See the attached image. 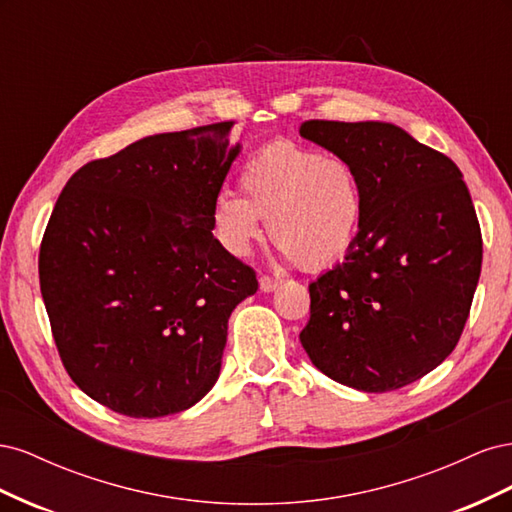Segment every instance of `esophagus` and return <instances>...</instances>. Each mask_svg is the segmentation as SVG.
Masks as SVG:
<instances>
[{"instance_id": "34e87169", "label": "esophagus", "mask_w": 512, "mask_h": 512, "mask_svg": "<svg viewBox=\"0 0 512 512\" xmlns=\"http://www.w3.org/2000/svg\"><path fill=\"white\" fill-rule=\"evenodd\" d=\"M258 284H260V290H262V292H273V290H277V288L282 286L280 280H275V277H269V275H260Z\"/></svg>"}]
</instances>
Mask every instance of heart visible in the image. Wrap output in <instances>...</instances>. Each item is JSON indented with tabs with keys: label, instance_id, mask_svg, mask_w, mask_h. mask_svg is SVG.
Segmentation results:
<instances>
[{
	"label": "heart",
	"instance_id": "heart-1",
	"mask_svg": "<svg viewBox=\"0 0 512 512\" xmlns=\"http://www.w3.org/2000/svg\"><path fill=\"white\" fill-rule=\"evenodd\" d=\"M239 183L243 196L222 190L211 211L215 237L230 256L250 254L262 218L282 256L309 271L342 260L359 235L363 192L342 158L275 141L245 162Z\"/></svg>",
	"mask_w": 512,
	"mask_h": 512
}]
</instances>
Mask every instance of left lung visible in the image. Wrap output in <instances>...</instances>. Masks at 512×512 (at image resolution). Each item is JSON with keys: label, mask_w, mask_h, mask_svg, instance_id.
I'll return each instance as SVG.
<instances>
[{"label": "left lung", "mask_w": 512, "mask_h": 512, "mask_svg": "<svg viewBox=\"0 0 512 512\" xmlns=\"http://www.w3.org/2000/svg\"><path fill=\"white\" fill-rule=\"evenodd\" d=\"M301 136L346 160L363 220L344 262L309 284L299 339L331 380L365 393L436 369L466 327L483 262L457 164L384 121H305Z\"/></svg>", "instance_id": "obj_1"}]
</instances>
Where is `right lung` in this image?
Instances as JSON below:
<instances>
[{"label": "right lung", "instance_id": "add662e5", "mask_svg": "<svg viewBox=\"0 0 512 512\" xmlns=\"http://www.w3.org/2000/svg\"><path fill=\"white\" fill-rule=\"evenodd\" d=\"M232 121L141 138L76 170L40 245V290L79 389L132 418L177 414L220 378L228 318L258 290L213 237L241 145Z\"/></svg>", "mask_w": 512, "mask_h": 512}]
</instances>
